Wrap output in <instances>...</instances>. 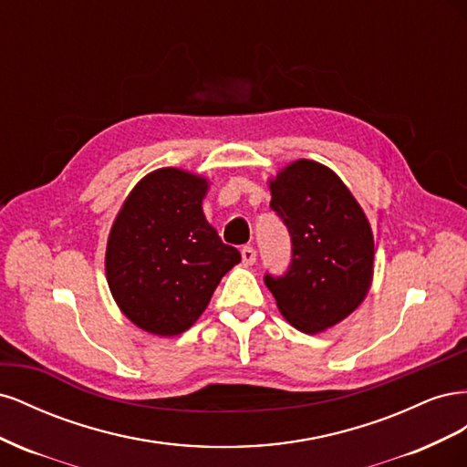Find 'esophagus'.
I'll list each match as a JSON object with an SVG mask.
<instances>
[{"mask_svg":"<svg viewBox=\"0 0 467 467\" xmlns=\"http://www.w3.org/2000/svg\"><path fill=\"white\" fill-rule=\"evenodd\" d=\"M242 259H244V265H253L257 261V251L253 247H244L242 249Z\"/></svg>","mask_w":467,"mask_h":467,"instance_id":"1","label":"esophagus"}]
</instances>
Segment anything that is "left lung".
Returning a JSON list of instances; mask_svg holds the SVG:
<instances>
[{"label":"left lung","mask_w":467,"mask_h":467,"mask_svg":"<svg viewBox=\"0 0 467 467\" xmlns=\"http://www.w3.org/2000/svg\"><path fill=\"white\" fill-rule=\"evenodd\" d=\"M271 210L286 225V273H266L280 314L296 329L319 333L345 319L368 294L374 265L370 223L331 169L300 160L271 181Z\"/></svg>","instance_id":"1"}]
</instances>
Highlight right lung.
Segmentation results:
<instances>
[{"instance_id": "right-lung-1", "label": "right lung", "mask_w": 467, "mask_h": 467, "mask_svg": "<svg viewBox=\"0 0 467 467\" xmlns=\"http://www.w3.org/2000/svg\"><path fill=\"white\" fill-rule=\"evenodd\" d=\"M208 182L165 167L144 177L112 223L107 280L140 329L171 337L206 309L222 276L242 261L202 214Z\"/></svg>"}]
</instances>
